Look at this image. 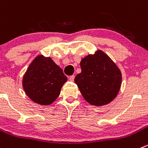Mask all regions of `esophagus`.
<instances>
[{
    "label": "esophagus",
    "instance_id": "esophagus-1",
    "mask_svg": "<svg viewBox=\"0 0 148 148\" xmlns=\"http://www.w3.org/2000/svg\"><path fill=\"white\" fill-rule=\"evenodd\" d=\"M69 79L70 81L73 82V81H74V75H71V76H70V77H69Z\"/></svg>",
    "mask_w": 148,
    "mask_h": 148
}]
</instances>
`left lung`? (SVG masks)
Listing matches in <instances>:
<instances>
[{"label": "left lung", "mask_w": 148, "mask_h": 148, "mask_svg": "<svg viewBox=\"0 0 148 148\" xmlns=\"http://www.w3.org/2000/svg\"><path fill=\"white\" fill-rule=\"evenodd\" d=\"M82 71L74 78L84 100L102 106L117 96L121 85V72L116 64L103 51L89 54L80 62Z\"/></svg>", "instance_id": "1"}]
</instances>
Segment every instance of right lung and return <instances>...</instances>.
I'll use <instances>...</instances> for the list:
<instances>
[{
	"instance_id": "add662e5",
	"label": "right lung",
	"mask_w": 148,
	"mask_h": 148,
	"mask_svg": "<svg viewBox=\"0 0 148 148\" xmlns=\"http://www.w3.org/2000/svg\"><path fill=\"white\" fill-rule=\"evenodd\" d=\"M66 81V76L51 58L40 55L29 66L23 77L22 86L32 101L49 106L59 96Z\"/></svg>"
}]
</instances>
